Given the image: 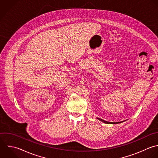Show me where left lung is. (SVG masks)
<instances>
[{
    "mask_svg": "<svg viewBox=\"0 0 158 158\" xmlns=\"http://www.w3.org/2000/svg\"><path fill=\"white\" fill-rule=\"evenodd\" d=\"M99 120H100L101 121L103 122L104 123H106V124H118V123H111V122H108V121H104L102 119H100V118H98Z\"/></svg>",
    "mask_w": 158,
    "mask_h": 158,
    "instance_id": "8db88e82",
    "label": "left lung"
}]
</instances>
